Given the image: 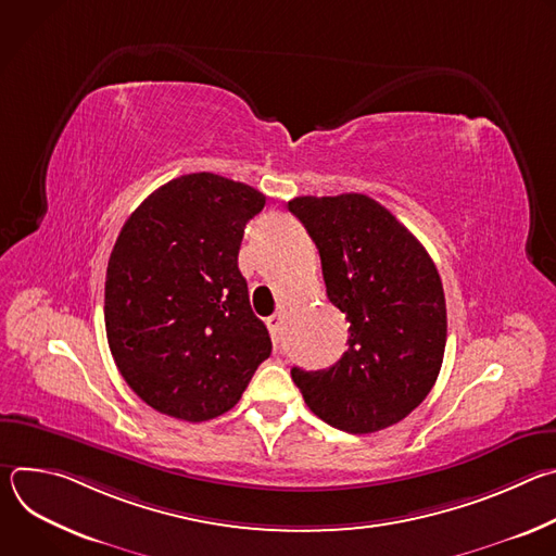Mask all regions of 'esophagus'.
Segmentation results:
<instances>
[{
	"label": "esophagus",
	"instance_id": "34e87169",
	"mask_svg": "<svg viewBox=\"0 0 556 556\" xmlns=\"http://www.w3.org/2000/svg\"><path fill=\"white\" fill-rule=\"evenodd\" d=\"M266 326H268V330L273 332V339L277 341V337H279V328H281V314H273V316H268V319H266Z\"/></svg>",
	"mask_w": 556,
	"mask_h": 556
}]
</instances>
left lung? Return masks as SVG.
I'll return each instance as SVG.
<instances>
[{"label": "left lung", "instance_id": "left-lung-1", "mask_svg": "<svg viewBox=\"0 0 556 556\" xmlns=\"http://www.w3.org/2000/svg\"><path fill=\"white\" fill-rule=\"evenodd\" d=\"M319 249L328 299L350 321L348 352L328 369L292 367L314 416L348 433L407 418L438 380L446 301L425 247L363 193L288 202Z\"/></svg>", "mask_w": 556, "mask_h": 556}]
</instances>
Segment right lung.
<instances>
[{"instance_id": "obj_1", "label": "right lung", "mask_w": 556, "mask_h": 556, "mask_svg": "<svg viewBox=\"0 0 556 556\" xmlns=\"http://www.w3.org/2000/svg\"><path fill=\"white\" fill-rule=\"evenodd\" d=\"M264 204L257 189L202 172L155 189L121 228L105 277L108 343L151 409L217 418L270 356L237 266L244 226Z\"/></svg>"}]
</instances>
